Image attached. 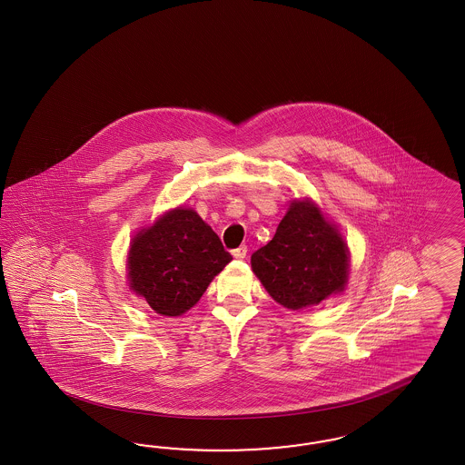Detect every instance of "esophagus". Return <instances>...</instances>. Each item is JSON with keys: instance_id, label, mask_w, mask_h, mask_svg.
<instances>
[{"instance_id": "34e87169", "label": "esophagus", "mask_w": 465, "mask_h": 465, "mask_svg": "<svg viewBox=\"0 0 465 465\" xmlns=\"http://www.w3.org/2000/svg\"><path fill=\"white\" fill-rule=\"evenodd\" d=\"M232 253H233V257H235V259H243V257L247 255V245H240L237 249H233Z\"/></svg>"}]
</instances>
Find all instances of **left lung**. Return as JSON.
<instances>
[{
    "label": "left lung",
    "mask_w": 465,
    "mask_h": 465,
    "mask_svg": "<svg viewBox=\"0 0 465 465\" xmlns=\"http://www.w3.org/2000/svg\"><path fill=\"white\" fill-rule=\"evenodd\" d=\"M251 264L269 295L290 310L319 305L348 282V247L307 201L292 204Z\"/></svg>",
    "instance_id": "left-lung-1"
}]
</instances>
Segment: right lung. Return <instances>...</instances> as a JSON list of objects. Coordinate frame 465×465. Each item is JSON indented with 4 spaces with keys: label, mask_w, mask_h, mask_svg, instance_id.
<instances>
[{
    "label": "right lung",
    "mask_w": 465,
    "mask_h": 465,
    "mask_svg": "<svg viewBox=\"0 0 465 465\" xmlns=\"http://www.w3.org/2000/svg\"><path fill=\"white\" fill-rule=\"evenodd\" d=\"M232 261L220 237L193 210H173L138 233L129 251V284L156 313L194 307Z\"/></svg>",
    "instance_id": "right-lung-1"
}]
</instances>
